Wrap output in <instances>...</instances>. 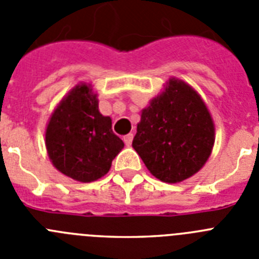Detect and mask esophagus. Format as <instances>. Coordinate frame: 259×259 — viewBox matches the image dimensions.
I'll list each match as a JSON object with an SVG mask.
<instances>
[{
  "mask_svg": "<svg viewBox=\"0 0 259 259\" xmlns=\"http://www.w3.org/2000/svg\"><path fill=\"white\" fill-rule=\"evenodd\" d=\"M132 140H134V135L132 134H128V135H125V136H123V141H124V144L127 146L131 145Z\"/></svg>",
  "mask_w": 259,
  "mask_h": 259,
  "instance_id": "1",
  "label": "esophagus"
}]
</instances>
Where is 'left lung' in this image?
Listing matches in <instances>:
<instances>
[{"label":"left lung","mask_w":259,"mask_h":259,"mask_svg":"<svg viewBox=\"0 0 259 259\" xmlns=\"http://www.w3.org/2000/svg\"><path fill=\"white\" fill-rule=\"evenodd\" d=\"M206 105L193 88L170 79L141 113L132 146L148 170L164 183H179L201 170L215 140Z\"/></svg>","instance_id":"8db88e82"}]
</instances>
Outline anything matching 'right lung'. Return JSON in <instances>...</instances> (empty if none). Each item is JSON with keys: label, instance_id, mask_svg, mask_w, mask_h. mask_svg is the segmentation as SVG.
Instances as JSON below:
<instances>
[{"label": "right lung", "instance_id": "1", "mask_svg": "<svg viewBox=\"0 0 259 259\" xmlns=\"http://www.w3.org/2000/svg\"><path fill=\"white\" fill-rule=\"evenodd\" d=\"M48 154L57 170L81 183L109 172L124 148L113 132L111 119L98 111L91 85L79 84L57 106L45 134Z\"/></svg>", "mask_w": 259, "mask_h": 259}]
</instances>
